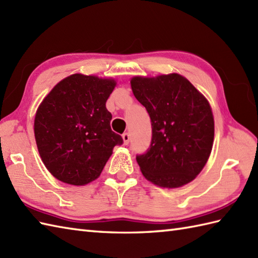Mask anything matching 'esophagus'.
Returning <instances> with one entry per match:
<instances>
[{
	"instance_id": "esophagus-1",
	"label": "esophagus",
	"mask_w": 258,
	"mask_h": 258,
	"mask_svg": "<svg viewBox=\"0 0 258 258\" xmlns=\"http://www.w3.org/2000/svg\"><path fill=\"white\" fill-rule=\"evenodd\" d=\"M122 139H123V143L124 145H127L130 143V134L128 133H124L122 135Z\"/></svg>"
}]
</instances>
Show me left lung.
Segmentation results:
<instances>
[{
    "label": "left lung",
    "mask_w": 258,
    "mask_h": 258,
    "mask_svg": "<svg viewBox=\"0 0 258 258\" xmlns=\"http://www.w3.org/2000/svg\"><path fill=\"white\" fill-rule=\"evenodd\" d=\"M131 87L152 122L150 149L136 157L142 174L163 188L188 184L202 172L212 152L210 102L177 73L133 76Z\"/></svg>",
    "instance_id": "1"
}]
</instances>
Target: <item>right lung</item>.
<instances>
[{
  "instance_id": "add662e5",
  "label": "right lung",
  "mask_w": 258,
  "mask_h": 258,
  "mask_svg": "<svg viewBox=\"0 0 258 258\" xmlns=\"http://www.w3.org/2000/svg\"><path fill=\"white\" fill-rule=\"evenodd\" d=\"M114 79L75 73L59 81L38 105L34 136L47 171L65 184L83 186L100 177L115 145L106 101Z\"/></svg>"
}]
</instances>
